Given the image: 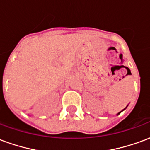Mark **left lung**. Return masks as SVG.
I'll return each mask as SVG.
<instances>
[{
    "mask_svg": "<svg viewBox=\"0 0 150 150\" xmlns=\"http://www.w3.org/2000/svg\"><path fill=\"white\" fill-rule=\"evenodd\" d=\"M130 73H131V72H130Z\"/></svg>",
    "mask_w": 150,
    "mask_h": 150,
    "instance_id": "obj_1",
    "label": "left lung"
}]
</instances>
